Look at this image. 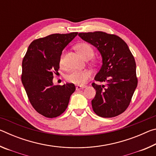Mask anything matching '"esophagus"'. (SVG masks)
Wrapping results in <instances>:
<instances>
[{
  "mask_svg": "<svg viewBox=\"0 0 156 156\" xmlns=\"http://www.w3.org/2000/svg\"><path fill=\"white\" fill-rule=\"evenodd\" d=\"M86 87L85 85H77L76 86V90H79V89H84Z\"/></svg>",
  "mask_w": 156,
  "mask_h": 156,
  "instance_id": "obj_1",
  "label": "esophagus"
}]
</instances>
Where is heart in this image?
Listing matches in <instances>:
<instances>
[{
  "label": "heart",
  "mask_w": 156,
  "mask_h": 156,
  "mask_svg": "<svg viewBox=\"0 0 156 156\" xmlns=\"http://www.w3.org/2000/svg\"><path fill=\"white\" fill-rule=\"evenodd\" d=\"M76 49L85 59H90L93 57L94 51L93 47L87 43H81L76 45ZM65 50H63L59 58V66L61 68L65 67ZM91 73L88 70L73 71L66 76V80L76 84H84L91 78Z\"/></svg>",
  "instance_id": "1"
}]
</instances>
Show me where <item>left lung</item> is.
I'll list each match as a JSON object with an SVG mask.
<instances>
[{"label": "left lung", "instance_id": "obj_1", "mask_svg": "<svg viewBox=\"0 0 156 156\" xmlns=\"http://www.w3.org/2000/svg\"><path fill=\"white\" fill-rule=\"evenodd\" d=\"M82 39L93 44L102 57V65L95 80L105 83L92 86L96 94L91 100L96 114L112 118L122 113L130 105L138 85L135 58L119 36L104 31L79 33Z\"/></svg>", "mask_w": 156, "mask_h": 156}]
</instances>
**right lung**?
I'll return each mask as SVG.
<instances>
[{"mask_svg": "<svg viewBox=\"0 0 156 156\" xmlns=\"http://www.w3.org/2000/svg\"><path fill=\"white\" fill-rule=\"evenodd\" d=\"M77 34H54L36 39L23 58L21 80L28 99L34 109L46 118L61 115L76 90L72 83L54 85L53 78L58 73L62 51Z\"/></svg>", "mask_w": 156, "mask_h": 156, "instance_id": "1", "label": "right lung"}]
</instances>
